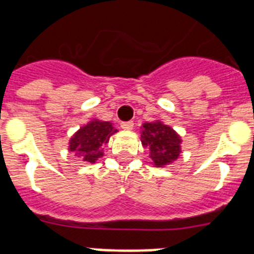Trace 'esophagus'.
<instances>
[{
    "instance_id": "1",
    "label": "esophagus",
    "mask_w": 254,
    "mask_h": 254,
    "mask_svg": "<svg viewBox=\"0 0 254 254\" xmlns=\"http://www.w3.org/2000/svg\"><path fill=\"white\" fill-rule=\"evenodd\" d=\"M121 127H122L125 131H131L133 128V122H122L121 123Z\"/></svg>"
}]
</instances>
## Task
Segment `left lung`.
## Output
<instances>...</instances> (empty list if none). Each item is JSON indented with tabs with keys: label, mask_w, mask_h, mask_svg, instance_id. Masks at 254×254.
Instances as JSON below:
<instances>
[{
	"label": "left lung",
	"mask_w": 254,
	"mask_h": 254,
	"mask_svg": "<svg viewBox=\"0 0 254 254\" xmlns=\"http://www.w3.org/2000/svg\"><path fill=\"white\" fill-rule=\"evenodd\" d=\"M141 143L150 150L154 167L164 168L179 158L182 138L174 129L161 121L142 125Z\"/></svg>",
	"instance_id": "8db88e82"
}]
</instances>
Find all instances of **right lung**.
<instances>
[{
	"mask_svg": "<svg viewBox=\"0 0 254 254\" xmlns=\"http://www.w3.org/2000/svg\"><path fill=\"white\" fill-rule=\"evenodd\" d=\"M117 132L118 129L111 122L93 120L73 133L69 138L68 150L85 163L94 164L104 155L103 146Z\"/></svg>",
	"mask_w": 254,
	"mask_h": 254,
	"instance_id": "add662e5",
	"label": "right lung"
}]
</instances>
